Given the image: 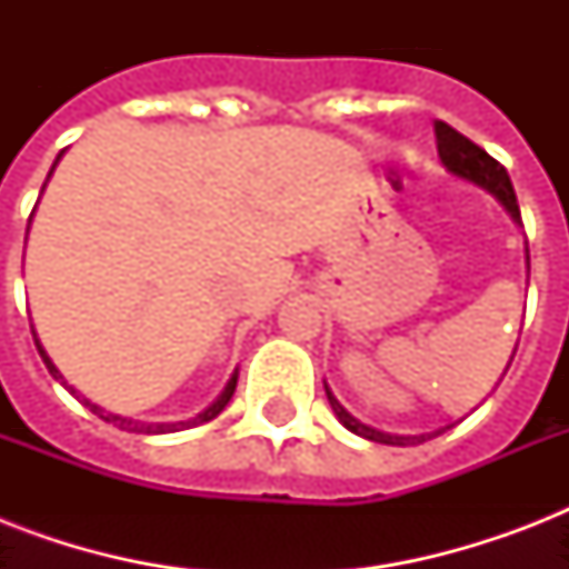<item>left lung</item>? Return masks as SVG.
<instances>
[{
  "label": "left lung",
  "instance_id": "obj_1",
  "mask_svg": "<svg viewBox=\"0 0 569 569\" xmlns=\"http://www.w3.org/2000/svg\"><path fill=\"white\" fill-rule=\"evenodd\" d=\"M433 132H437V153H440L442 164H446L451 173H458V177H463V180L476 182V186H481V189L490 191V194H493L496 200H499V203L508 209V214H511L513 221L522 223L520 206H517V194H513V186H511V177H508V171H505L502 164L496 162L493 156L487 153V150H481L478 144H472L467 136H460L458 129H451L449 123H442V120H437V123H433ZM526 259H529V248H526ZM325 392H328V401H330V407H333V413H337L339 422L346 425L351 433H357V437H366V440H372V442H383V446H413V442L431 440V437H437V433L446 431V428H440V431L416 433V437H398V433L378 431V428H372V425H363L360 419H355V416L348 413L346 407L337 401V396L330 392L328 383H325Z\"/></svg>",
  "mask_w": 569,
  "mask_h": 569
}]
</instances>
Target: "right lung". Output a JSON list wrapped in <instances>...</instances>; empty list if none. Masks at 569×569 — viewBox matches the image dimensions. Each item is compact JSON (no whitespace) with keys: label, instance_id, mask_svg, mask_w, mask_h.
Segmentation results:
<instances>
[{"label":"right lung","instance_id":"obj_1","mask_svg":"<svg viewBox=\"0 0 569 569\" xmlns=\"http://www.w3.org/2000/svg\"><path fill=\"white\" fill-rule=\"evenodd\" d=\"M58 159H61V153H58ZM58 159H56V164H58ZM56 164H52V168H56ZM49 173H52V171H49ZM31 333H34V330H31ZM34 346H38V351H40V357H43V363H47L49 375H52V378H56V380H61V372H58L56 363H52V360H49L47 351H43V346H40L38 333H34ZM236 380H239V372H232V378L227 380V387H223L221 396L214 398L212 405L206 407L203 413H197L194 419H186V422H138V419H127V416L106 413L102 407H97V405H93V401H88V398H84V405L91 407L93 413L100 416V419H106V422H111V425H118L120 431H136V433H171V431H182V428H191V425H203V422H209V419H214V416L221 413L223 407L230 405L232 392H236ZM61 383H64V387H67V380H61ZM67 389H70V392H73V396H76V389H73V387H67ZM76 398H79V396H76Z\"/></svg>","mask_w":569,"mask_h":569}]
</instances>
